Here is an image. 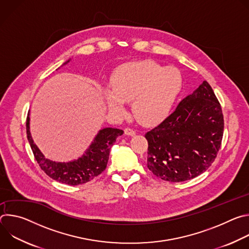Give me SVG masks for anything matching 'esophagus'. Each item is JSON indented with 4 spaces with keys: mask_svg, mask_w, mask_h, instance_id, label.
Segmentation results:
<instances>
[{
    "mask_svg": "<svg viewBox=\"0 0 249 249\" xmlns=\"http://www.w3.org/2000/svg\"><path fill=\"white\" fill-rule=\"evenodd\" d=\"M124 132H125V135H127V136H135V135H136V131L133 130V129L130 128V127L126 128V129L124 130Z\"/></svg>",
    "mask_w": 249,
    "mask_h": 249,
    "instance_id": "obj_1",
    "label": "esophagus"
}]
</instances>
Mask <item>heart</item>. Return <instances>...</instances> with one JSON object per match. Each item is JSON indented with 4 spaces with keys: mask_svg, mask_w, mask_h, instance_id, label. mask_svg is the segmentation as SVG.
Listing matches in <instances>:
<instances>
[{
    "mask_svg": "<svg viewBox=\"0 0 249 249\" xmlns=\"http://www.w3.org/2000/svg\"><path fill=\"white\" fill-rule=\"evenodd\" d=\"M104 91L108 108L115 114L125 110L124 101L133 100L135 116L142 123L156 124L169 113L182 88V77L175 68H164L153 60L131 62L115 69Z\"/></svg>",
    "mask_w": 249,
    "mask_h": 249,
    "instance_id": "b5f03b06",
    "label": "heart"
}]
</instances>
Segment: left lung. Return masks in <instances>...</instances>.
<instances>
[{
    "instance_id": "obj_1",
    "label": "left lung",
    "mask_w": 249,
    "mask_h": 249,
    "mask_svg": "<svg viewBox=\"0 0 249 249\" xmlns=\"http://www.w3.org/2000/svg\"><path fill=\"white\" fill-rule=\"evenodd\" d=\"M223 134L221 104L204 81L166 119L146 133L148 168L162 180L192 179L215 160Z\"/></svg>"
}]
</instances>
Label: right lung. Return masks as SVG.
Listing matches in <instances>:
<instances>
[{
    "mask_svg": "<svg viewBox=\"0 0 249 249\" xmlns=\"http://www.w3.org/2000/svg\"><path fill=\"white\" fill-rule=\"evenodd\" d=\"M28 115L29 113L26 118V135L35 160L40 168L52 179L68 185L87 183L99 175L107 165L111 147L116 139L123 134V131L120 129L104 128L99 131L92 144L82 158L70 162H56L45 159L36 145L33 143L29 132Z\"/></svg>",
    "mask_w": 249,
    "mask_h": 249,
    "instance_id": "right-lung-1",
    "label": "right lung"
}]
</instances>
